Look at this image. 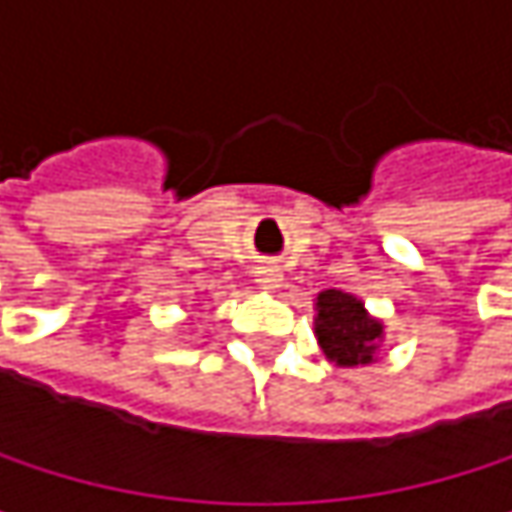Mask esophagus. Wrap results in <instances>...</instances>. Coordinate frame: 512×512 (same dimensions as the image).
I'll return each mask as SVG.
<instances>
[{
	"label": "esophagus",
	"instance_id": "34e87169",
	"mask_svg": "<svg viewBox=\"0 0 512 512\" xmlns=\"http://www.w3.org/2000/svg\"><path fill=\"white\" fill-rule=\"evenodd\" d=\"M255 281L263 290H275L281 284V269L275 263H260L255 269Z\"/></svg>",
	"mask_w": 512,
	"mask_h": 512
}]
</instances>
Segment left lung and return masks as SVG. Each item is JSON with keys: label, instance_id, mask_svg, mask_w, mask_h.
Instances as JSON below:
<instances>
[{"label": "left lung", "instance_id": "8db88e82", "mask_svg": "<svg viewBox=\"0 0 512 512\" xmlns=\"http://www.w3.org/2000/svg\"><path fill=\"white\" fill-rule=\"evenodd\" d=\"M382 326L367 317L356 296L341 290H326L317 296V341L323 353L341 367H356L373 361Z\"/></svg>", "mask_w": 512, "mask_h": 512}]
</instances>
